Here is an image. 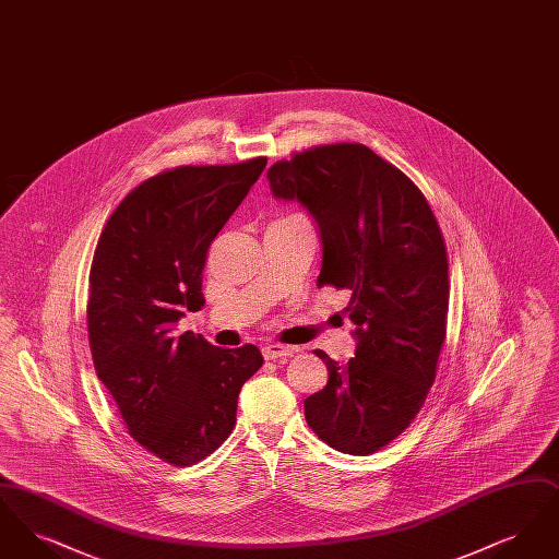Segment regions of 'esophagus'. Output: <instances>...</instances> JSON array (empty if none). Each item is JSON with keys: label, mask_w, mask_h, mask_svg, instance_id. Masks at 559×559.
Masks as SVG:
<instances>
[{"label": "esophagus", "mask_w": 559, "mask_h": 559, "mask_svg": "<svg viewBox=\"0 0 559 559\" xmlns=\"http://www.w3.org/2000/svg\"><path fill=\"white\" fill-rule=\"evenodd\" d=\"M262 354L266 360H274V358H289L295 354V347L283 346V344H266L262 347Z\"/></svg>", "instance_id": "1"}]
</instances>
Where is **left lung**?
<instances>
[{
  "mask_svg": "<svg viewBox=\"0 0 559 559\" xmlns=\"http://www.w3.org/2000/svg\"><path fill=\"white\" fill-rule=\"evenodd\" d=\"M267 182L317 224L319 287L349 293L354 358L340 365L314 349L329 381L304 400L306 421L329 447L371 454L411 426L436 379L449 310L440 226L421 190L362 144L274 163Z\"/></svg>",
  "mask_w": 559,
  "mask_h": 559,
  "instance_id": "left-lung-1",
  "label": "left lung"
}]
</instances>
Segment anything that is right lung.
<instances>
[{
  "instance_id": "right-lung-1",
  "label": "right lung",
  "mask_w": 559,
  "mask_h": 559,
  "mask_svg": "<svg viewBox=\"0 0 559 559\" xmlns=\"http://www.w3.org/2000/svg\"><path fill=\"white\" fill-rule=\"evenodd\" d=\"M266 159L176 167L142 182L108 217L90 272L87 335L98 379L146 451L192 465L233 431L242 383L264 365L251 344L222 349L176 335L205 304L207 249Z\"/></svg>"
}]
</instances>
